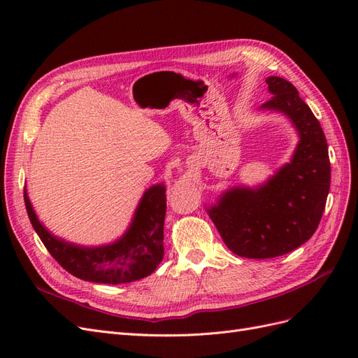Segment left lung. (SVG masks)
<instances>
[{"label": "left lung", "instance_id": "obj_1", "mask_svg": "<svg viewBox=\"0 0 358 358\" xmlns=\"http://www.w3.org/2000/svg\"><path fill=\"white\" fill-rule=\"evenodd\" d=\"M273 96L262 109L287 115L300 140L291 161L262 187L231 188L208 209L224 243L245 258H273L294 251L317 231L330 189L327 140L294 85L266 79Z\"/></svg>", "mask_w": 358, "mask_h": 358}]
</instances>
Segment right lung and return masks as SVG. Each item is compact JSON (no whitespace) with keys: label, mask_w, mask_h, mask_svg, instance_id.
Masks as SVG:
<instances>
[{"label":"right lung","mask_w":358,"mask_h":358,"mask_svg":"<svg viewBox=\"0 0 358 358\" xmlns=\"http://www.w3.org/2000/svg\"><path fill=\"white\" fill-rule=\"evenodd\" d=\"M24 199L29 221L49 254L73 276L96 284H127L149 276L164 257L166 187L149 188L140 200L127 233L115 243L85 248L50 234L37 220L28 199Z\"/></svg>","instance_id":"add662e5"}]
</instances>
